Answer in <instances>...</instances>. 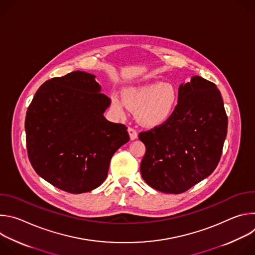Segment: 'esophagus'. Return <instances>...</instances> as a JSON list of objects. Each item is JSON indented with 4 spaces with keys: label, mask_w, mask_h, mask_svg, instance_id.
I'll use <instances>...</instances> for the list:
<instances>
[{
    "label": "esophagus",
    "mask_w": 255,
    "mask_h": 255,
    "mask_svg": "<svg viewBox=\"0 0 255 255\" xmlns=\"http://www.w3.org/2000/svg\"><path fill=\"white\" fill-rule=\"evenodd\" d=\"M128 133L130 136V140H135L138 137V134L136 132V130H134L133 128H128Z\"/></svg>",
    "instance_id": "1"
}]
</instances>
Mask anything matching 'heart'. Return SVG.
Here are the masks:
<instances>
[{
    "label": "heart",
    "instance_id": "obj_1",
    "mask_svg": "<svg viewBox=\"0 0 255 255\" xmlns=\"http://www.w3.org/2000/svg\"><path fill=\"white\" fill-rule=\"evenodd\" d=\"M122 98L111 96L112 110L123 117L130 109L136 112L138 122L145 127H156L165 123L175 111L178 92L171 83L153 82L123 90Z\"/></svg>",
    "mask_w": 255,
    "mask_h": 255
}]
</instances>
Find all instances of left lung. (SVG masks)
I'll return each instance as SVG.
<instances>
[{
    "instance_id": "1",
    "label": "left lung",
    "mask_w": 255,
    "mask_h": 255,
    "mask_svg": "<svg viewBox=\"0 0 255 255\" xmlns=\"http://www.w3.org/2000/svg\"><path fill=\"white\" fill-rule=\"evenodd\" d=\"M228 118L217 86L199 76L178 88L172 116L162 125L141 132L146 147L140 171L151 188L180 194L208 177L219 163Z\"/></svg>"
}]
</instances>
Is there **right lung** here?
<instances>
[{"label":"right lung","instance_id":"obj_1","mask_svg":"<svg viewBox=\"0 0 255 255\" xmlns=\"http://www.w3.org/2000/svg\"><path fill=\"white\" fill-rule=\"evenodd\" d=\"M96 76L72 71L45 82L25 119L30 162L43 179L71 194L100 187L113 154L129 141L127 128L108 121L110 98Z\"/></svg>","mask_w":255,"mask_h":255}]
</instances>
